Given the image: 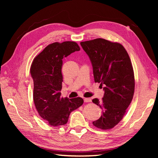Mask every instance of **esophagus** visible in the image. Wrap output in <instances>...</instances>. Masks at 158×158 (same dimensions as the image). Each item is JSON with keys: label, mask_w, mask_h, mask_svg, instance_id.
Returning a JSON list of instances; mask_svg holds the SVG:
<instances>
[{"label": "esophagus", "mask_w": 158, "mask_h": 158, "mask_svg": "<svg viewBox=\"0 0 158 158\" xmlns=\"http://www.w3.org/2000/svg\"><path fill=\"white\" fill-rule=\"evenodd\" d=\"M84 102H92V99H91L90 98H84Z\"/></svg>", "instance_id": "obj_1"}]
</instances>
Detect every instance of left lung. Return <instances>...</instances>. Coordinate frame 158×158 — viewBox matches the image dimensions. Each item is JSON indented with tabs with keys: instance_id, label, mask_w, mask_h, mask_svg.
<instances>
[{
	"instance_id": "obj_1",
	"label": "left lung",
	"mask_w": 158,
	"mask_h": 158,
	"mask_svg": "<svg viewBox=\"0 0 158 158\" xmlns=\"http://www.w3.org/2000/svg\"><path fill=\"white\" fill-rule=\"evenodd\" d=\"M80 45L92 63L95 82L104 86L102 101L92 100L102 109V116L93 125L111 129L122 120L133 98L135 83L130 57L121 44L102 38Z\"/></svg>"
}]
</instances>
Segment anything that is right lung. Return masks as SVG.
Returning a JSON list of instances; mask_svg holds the SVG:
<instances>
[{"mask_svg":"<svg viewBox=\"0 0 158 158\" xmlns=\"http://www.w3.org/2000/svg\"><path fill=\"white\" fill-rule=\"evenodd\" d=\"M80 47L74 41L55 42L47 46L33 59L30 69L33 80V102L41 117L54 127L64 125L70 114L84 103L81 98H60L63 59Z\"/></svg>","mask_w":158,"mask_h":158,"instance_id":"1","label":"right lung"}]
</instances>
